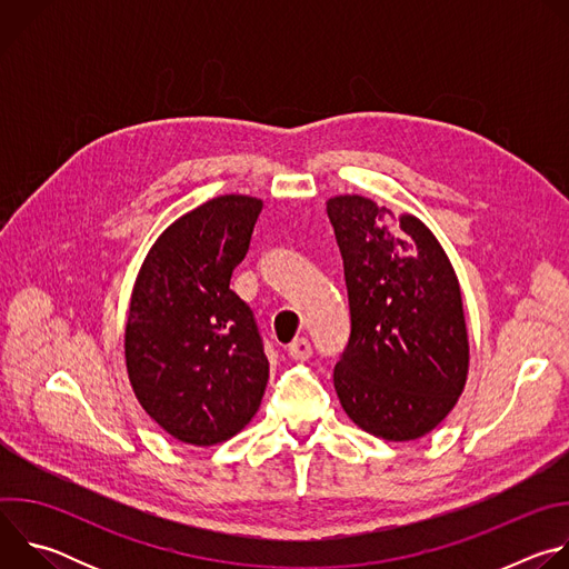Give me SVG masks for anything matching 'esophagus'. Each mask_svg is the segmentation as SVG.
Returning a JSON list of instances; mask_svg holds the SVG:
<instances>
[{
  "mask_svg": "<svg viewBox=\"0 0 569 569\" xmlns=\"http://www.w3.org/2000/svg\"><path fill=\"white\" fill-rule=\"evenodd\" d=\"M288 353L292 360H308L310 353H312V347L306 338H295L290 345H288Z\"/></svg>",
  "mask_w": 569,
  "mask_h": 569,
  "instance_id": "34e87169",
  "label": "esophagus"
}]
</instances>
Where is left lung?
Wrapping results in <instances>:
<instances>
[{"instance_id": "obj_1", "label": "left lung", "mask_w": 569, "mask_h": 569, "mask_svg": "<svg viewBox=\"0 0 569 569\" xmlns=\"http://www.w3.org/2000/svg\"><path fill=\"white\" fill-rule=\"evenodd\" d=\"M345 261L351 338L333 382L349 419L387 441L432 432L468 376L457 274L435 233L362 196L327 202Z\"/></svg>"}]
</instances>
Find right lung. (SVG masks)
<instances>
[{
  "label": "right lung",
  "instance_id": "obj_1",
  "mask_svg": "<svg viewBox=\"0 0 569 569\" xmlns=\"http://www.w3.org/2000/svg\"><path fill=\"white\" fill-rule=\"evenodd\" d=\"M263 209L218 196L150 248L130 299L126 367L146 415L173 439L213 446L257 415L270 362L254 312L231 288Z\"/></svg>",
  "mask_w": 569,
  "mask_h": 569
}]
</instances>
